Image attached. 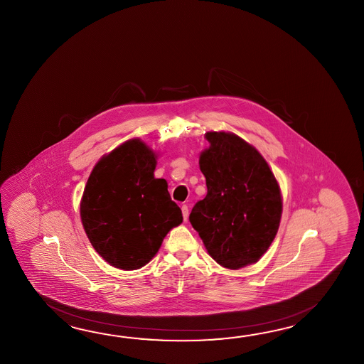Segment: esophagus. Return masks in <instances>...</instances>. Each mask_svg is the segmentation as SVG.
Returning <instances> with one entry per match:
<instances>
[{
  "label": "esophagus",
  "instance_id": "esophagus-1",
  "mask_svg": "<svg viewBox=\"0 0 364 364\" xmlns=\"http://www.w3.org/2000/svg\"><path fill=\"white\" fill-rule=\"evenodd\" d=\"M181 209H182V215H183V220H185V221H187V218H188V207H187V205H182V207H181Z\"/></svg>",
  "mask_w": 364,
  "mask_h": 364
}]
</instances>
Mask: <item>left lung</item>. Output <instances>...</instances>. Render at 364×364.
<instances>
[{
  "instance_id": "8db88e82",
  "label": "left lung",
  "mask_w": 364,
  "mask_h": 364,
  "mask_svg": "<svg viewBox=\"0 0 364 364\" xmlns=\"http://www.w3.org/2000/svg\"><path fill=\"white\" fill-rule=\"evenodd\" d=\"M199 157L207 195L193 205L190 223L209 256L237 271L256 263L279 232L282 196L263 156L232 132H205Z\"/></svg>"
}]
</instances>
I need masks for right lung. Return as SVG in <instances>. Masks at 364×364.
I'll list each match as a JSON object with an SVG mask.
<instances>
[{
  "instance_id": "add662e5",
  "label": "right lung",
  "mask_w": 364,
  "mask_h": 364,
  "mask_svg": "<svg viewBox=\"0 0 364 364\" xmlns=\"http://www.w3.org/2000/svg\"><path fill=\"white\" fill-rule=\"evenodd\" d=\"M157 155L139 138L127 140L93 166L80 200V220L96 252L112 267L149 263L173 228L182 224L168 182L155 178Z\"/></svg>"
}]
</instances>
